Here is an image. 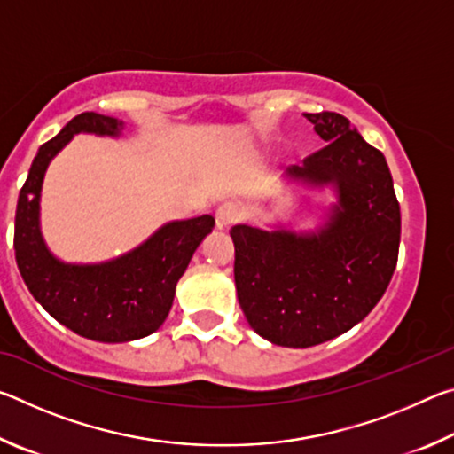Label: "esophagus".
<instances>
[{
  "instance_id": "34e87169",
  "label": "esophagus",
  "mask_w": 454,
  "mask_h": 454,
  "mask_svg": "<svg viewBox=\"0 0 454 454\" xmlns=\"http://www.w3.org/2000/svg\"><path fill=\"white\" fill-rule=\"evenodd\" d=\"M240 216H242L240 208H238V206L232 204V202L220 204L218 208H216V214H214V218H216V226H218L220 230H224V228H228L230 224H234V222L240 220Z\"/></svg>"
}]
</instances>
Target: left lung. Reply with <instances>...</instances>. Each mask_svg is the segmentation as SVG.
<instances>
[{
  "mask_svg": "<svg viewBox=\"0 0 454 454\" xmlns=\"http://www.w3.org/2000/svg\"><path fill=\"white\" fill-rule=\"evenodd\" d=\"M326 145L286 178L333 188L314 232L238 224L234 280L248 325L268 342L309 348L358 325L387 290L398 260L401 208L382 152L336 112L304 114Z\"/></svg>",
  "mask_w": 454,
  "mask_h": 454,
  "instance_id": "left-lung-1",
  "label": "left lung"
}]
</instances>
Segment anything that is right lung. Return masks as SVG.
<instances>
[{"instance_id": "add662e5", "label": "right lung", "mask_w": 454, "mask_h": 454, "mask_svg": "<svg viewBox=\"0 0 454 454\" xmlns=\"http://www.w3.org/2000/svg\"><path fill=\"white\" fill-rule=\"evenodd\" d=\"M124 121L83 112L37 150L15 210L13 248L21 278L32 296L59 325L98 342H129L164 325L176 284L212 232L210 214L174 220L148 240L99 264H70L51 254L40 224L45 170L75 134L118 137Z\"/></svg>"}]
</instances>
